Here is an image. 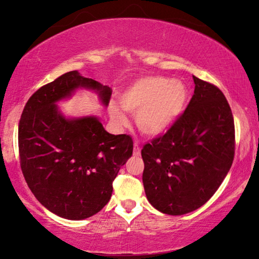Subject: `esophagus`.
<instances>
[{"label":"esophagus","instance_id":"1","mask_svg":"<svg viewBox=\"0 0 259 259\" xmlns=\"http://www.w3.org/2000/svg\"><path fill=\"white\" fill-rule=\"evenodd\" d=\"M140 146H139V145H138V143H134V151H133V154L134 155H137V157H138V155H140Z\"/></svg>","mask_w":259,"mask_h":259}]
</instances>
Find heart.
<instances>
[{
	"label": "heart",
	"instance_id": "b5f03b06",
	"mask_svg": "<svg viewBox=\"0 0 259 259\" xmlns=\"http://www.w3.org/2000/svg\"><path fill=\"white\" fill-rule=\"evenodd\" d=\"M187 87L180 80L165 76H145L134 81L120 95V105L126 112L136 114L137 126L148 136L167 131L178 119L187 100ZM109 114L119 125L127 119L118 105H109Z\"/></svg>",
	"mask_w": 259,
	"mask_h": 259
}]
</instances>
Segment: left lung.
Listing matches in <instances>:
<instances>
[{
  "label": "left lung",
  "mask_w": 259,
  "mask_h": 259,
  "mask_svg": "<svg viewBox=\"0 0 259 259\" xmlns=\"http://www.w3.org/2000/svg\"><path fill=\"white\" fill-rule=\"evenodd\" d=\"M194 94L185 111L164 134L146 143L145 193L162 213L180 215L213 196L235 157V122L217 86L193 76Z\"/></svg>",
  "instance_id": "8db88e82"
}]
</instances>
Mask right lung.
<instances>
[{"instance_id":"add662e5","label":"right lung","mask_w":259,"mask_h":259,"mask_svg":"<svg viewBox=\"0 0 259 259\" xmlns=\"http://www.w3.org/2000/svg\"><path fill=\"white\" fill-rule=\"evenodd\" d=\"M77 87L95 90L105 105L111 100V88L72 70L38 88L19 123L20 165L28 187L46 208L70 221L91 217L108 203L113 182L133 153L132 138L109 134L94 116H62L55 102Z\"/></svg>"}]
</instances>
